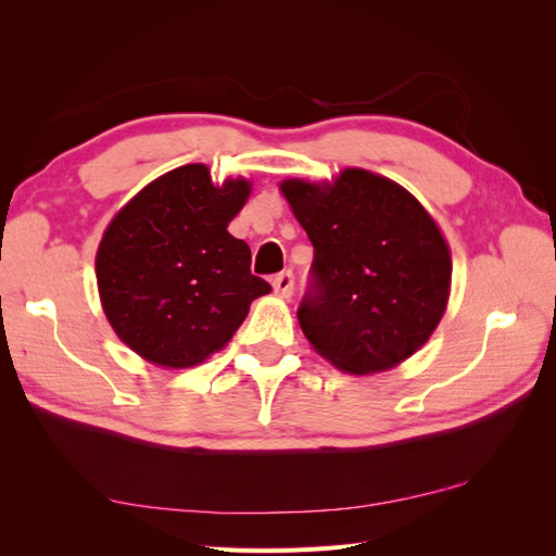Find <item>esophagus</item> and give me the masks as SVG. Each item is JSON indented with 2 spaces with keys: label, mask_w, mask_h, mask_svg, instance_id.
Returning a JSON list of instances; mask_svg holds the SVG:
<instances>
[{
  "label": "esophagus",
  "mask_w": 556,
  "mask_h": 556,
  "mask_svg": "<svg viewBox=\"0 0 556 556\" xmlns=\"http://www.w3.org/2000/svg\"><path fill=\"white\" fill-rule=\"evenodd\" d=\"M271 287H275V293L281 299H289L293 293V271L291 269H285L279 271V275L271 279Z\"/></svg>",
  "instance_id": "34e87169"
}]
</instances>
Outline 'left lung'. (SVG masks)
Masks as SVG:
<instances>
[{"mask_svg": "<svg viewBox=\"0 0 556 556\" xmlns=\"http://www.w3.org/2000/svg\"><path fill=\"white\" fill-rule=\"evenodd\" d=\"M313 243L299 323L337 368L368 375L413 356L440 325L452 257L422 205L399 184L365 169L334 186L281 184Z\"/></svg>", "mask_w": 556, "mask_h": 556, "instance_id": "8db88e82", "label": "left lung"}]
</instances>
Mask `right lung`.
<instances>
[{
    "mask_svg": "<svg viewBox=\"0 0 556 556\" xmlns=\"http://www.w3.org/2000/svg\"><path fill=\"white\" fill-rule=\"evenodd\" d=\"M251 184L215 186L205 164L148 184L98 248L104 315L128 349L164 368H191L233 337L248 305L271 291L251 248L227 231Z\"/></svg>",
    "mask_w": 556,
    "mask_h": 556,
    "instance_id": "1",
    "label": "right lung"
}]
</instances>
